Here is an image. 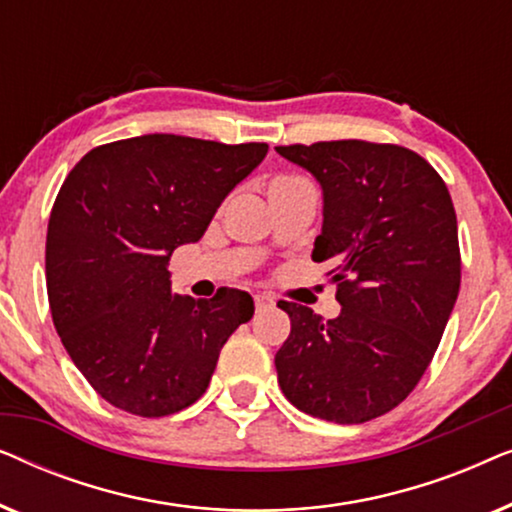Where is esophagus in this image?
I'll return each mask as SVG.
<instances>
[{
    "mask_svg": "<svg viewBox=\"0 0 512 512\" xmlns=\"http://www.w3.org/2000/svg\"><path fill=\"white\" fill-rule=\"evenodd\" d=\"M254 303H256V310L261 312V310H265V307H272V305H275V298H272L270 293H256V296H254Z\"/></svg>",
    "mask_w": 512,
    "mask_h": 512,
    "instance_id": "34e87169",
    "label": "esophagus"
}]
</instances>
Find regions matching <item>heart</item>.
Masks as SVG:
<instances>
[{"mask_svg":"<svg viewBox=\"0 0 512 512\" xmlns=\"http://www.w3.org/2000/svg\"><path fill=\"white\" fill-rule=\"evenodd\" d=\"M298 177H275L270 181L268 188H275V186H284V184H291V181H296Z\"/></svg>","mask_w":512,"mask_h":512,"instance_id":"1","label":"heart"}]
</instances>
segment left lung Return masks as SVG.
Here are the masks:
<instances>
[{
	"label": "left lung",
	"instance_id": "1",
	"mask_svg": "<svg viewBox=\"0 0 512 512\" xmlns=\"http://www.w3.org/2000/svg\"><path fill=\"white\" fill-rule=\"evenodd\" d=\"M324 188L312 258L328 261L340 317L279 300L291 333L275 356L284 396L307 415L363 424L403 403L457 303L461 254L445 181L398 144L338 139L277 146Z\"/></svg>",
	"mask_w": 512,
	"mask_h": 512
}]
</instances>
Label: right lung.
<instances>
[{"label":"right lung","instance_id":"obj_1","mask_svg":"<svg viewBox=\"0 0 512 512\" xmlns=\"http://www.w3.org/2000/svg\"><path fill=\"white\" fill-rule=\"evenodd\" d=\"M265 153L263 142L142 135L95 146L67 174L48 219V305L74 366L114 408L165 417L193 405L254 317L240 289L172 296L167 263Z\"/></svg>","mask_w":512,"mask_h":512}]
</instances>
